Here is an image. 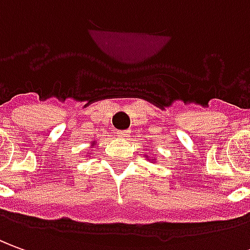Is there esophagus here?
I'll return each instance as SVG.
<instances>
[{
	"instance_id": "1",
	"label": "esophagus",
	"mask_w": 250,
	"mask_h": 250,
	"mask_svg": "<svg viewBox=\"0 0 250 250\" xmlns=\"http://www.w3.org/2000/svg\"><path fill=\"white\" fill-rule=\"evenodd\" d=\"M129 133H130V130H120V132H118V136H120V137H128Z\"/></svg>"
}]
</instances>
